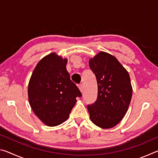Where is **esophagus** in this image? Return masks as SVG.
Returning <instances> with one entry per match:
<instances>
[{"instance_id":"34e87169","label":"esophagus","mask_w":158,"mask_h":158,"mask_svg":"<svg viewBox=\"0 0 158 158\" xmlns=\"http://www.w3.org/2000/svg\"><path fill=\"white\" fill-rule=\"evenodd\" d=\"M78 88H79V89L80 90V91L83 93V91H84V87H83V85L82 84H79Z\"/></svg>"}]
</instances>
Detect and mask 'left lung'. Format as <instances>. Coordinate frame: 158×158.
<instances>
[{"mask_svg":"<svg viewBox=\"0 0 158 158\" xmlns=\"http://www.w3.org/2000/svg\"><path fill=\"white\" fill-rule=\"evenodd\" d=\"M98 83L97 100L87 108L91 121L102 129L114 127L123 118L132 95L129 73L117 58L99 52L89 60Z\"/></svg>","mask_w":158,"mask_h":158,"instance_id":"8db88e82","label":"left lung"}]
</instances>
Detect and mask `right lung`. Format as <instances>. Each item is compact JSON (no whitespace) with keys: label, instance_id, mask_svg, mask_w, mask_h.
Masks as SVG:
<instances>
[{"label":"right lung","instance_id":"obj_1","mask_svg":"<svg viewBox=\"0 0 158 158\" xmlns=\"http://www.w3.org/2000/svg\"><path fill=\"white\" fill-rule=\"evenodd\" d=\"M67 58L56 53L42 58L37 64L28 83V95L31 107L46 125L63 123L81 93L70 80L67 71Z\"/></svg>","mask_w":158,"mask_h":158}]
</instances>
